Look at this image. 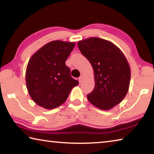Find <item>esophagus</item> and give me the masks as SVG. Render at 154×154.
<instances>
[{
    "label": "esophagus",
    "mask_w": 154,
    "mask_h": 154,
    "mask_svg": "<svg viewBox=\"0 0 154 154\" xmlns=\"http://www.w3.org/2000/svg\"><path fill=\"white\" fill-rule=\"evenodd\" d=\"M83 82V77L81 76L80 77H79V82L81 83Z\"/></svg>",
    "instance_id": "obj_1"
}]
</instances>
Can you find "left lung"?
<instances>
[{
    "mask_svg": "<svg viewBox=\"0 0 154 154\" xmlns=\"http://www.w3.org/2000/svg\"><path fill=\"white\" fill-rule=\"evenodd\" d=\"M81 53L92 66L95 86L88 100L103 110L121 103L129 88L130 69L126 57L113 43L91 37L77 43Z\"/></svg>",
    "mask_w": 154,
    "mask_h": 154,
    "instance_id": "left-lung-1",
    "label": "left lung"
}]
</instances>
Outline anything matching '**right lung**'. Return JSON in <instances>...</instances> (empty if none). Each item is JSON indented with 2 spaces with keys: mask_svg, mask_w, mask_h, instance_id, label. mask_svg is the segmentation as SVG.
<instances>
[{
  "mask_svg": "<svg viewBox=\"0 0 154 154\" xmlns=\"http://www.w3.org/2000/svg\"><path fill=\"white\" fill-rule=\"evenodd\" d=\"M75 45V43L51 41L29 60L26 72V86L38 105L48 109L58 107L66 101L72 88L79 84L65 64Z\"/></svg>",
  "mask_w": 154,
  "mask_h": 154,
  "instance_id": "obj_1",
  "label": "right lung"
}]
</instances>
